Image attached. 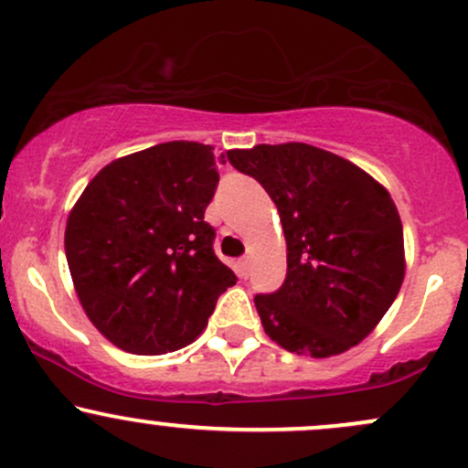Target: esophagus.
<instances>
[{"mask_svg":"<svg viewBox=\"0 0 468 468\" xmlns=\"http://www.w3.org/2000/svg\"><path fill=\"white\" fill-rule=\"evenodd\" d=\"M239 272H240V276L250 274V259H248V256H243V259L239 261Z\"/></svg>","mask_w":468,"mask_h":468,"instance_id":"1","label":"esophagus"}]
</instances>
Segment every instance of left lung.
<instances>
[{
    "instance_id": "left-lung-1",
    "label": "left lung",
    "mask_w": 468,
    "mask_h": 468,
    "mask_svg": "<svg viewBox=\"0 0 468 468\" xmlns=\"http://www.w3.org/2000/svg\"><path fill=\"white\" fill-rule=\"evenodd\" d=\"M228 160L274 200L288 274L256 294L265 335L296 355L333 356L388 313L404 281V229L390 194L341 155L303 143L232 149Z\"/></svg>"
}]
</instances>
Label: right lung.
Returning <instances> with one entry per match:
<instances>
[{"label": "right lung", "mask_w": 468, "mask_h": 468, "mask_svg": "<svg viewBox=\"0 0 468 468\" xmlns=\"http://www.w3.org/2000/svg\"><path fill=\"white\" fill-rule=\"evenodd\" d=\"M216 185L214 147L174 140L113 160L80 196L64 250L84 313L113 346L185 348L236 283L205 220Z\"/></svg>", "instance_id": "add662e5"}]
</instances>
